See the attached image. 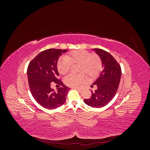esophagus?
Segmentation results:
<instances>
[{
  "instance_id": "34e87169",
  "label": "esophagus",
  "mask_w": 150,
  "mask_h": 150,
  "mask_svg": "<svg viewBox=\"0 0 150 150\" xmlns=\"http://www.w3.org/2000/svg\"><path fill=\"white\" fill-rule=\"evenodd\" d=\"M74 88V89H76V90H78V91H80V90H81L80 88Z\"/></svg>"
}]
</instances>
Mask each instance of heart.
<instances>
[{
  "label": "heart",
  "mask_w": 150,
  "mask_h": 150,
  "mask_svg": "<svg viewBox=\"0 0 150 150\" xmlns=\"http://www.w3.org/2000/svg\"><path fill=\"white\" fill-rule=\"evenodd\" d=\"M79 64V73L86 74L89 78L97 76L102 69V61L98 55L92 54L84 50H78L59 59L57 62L58 71L62 75L66 74L72 64ZM86 81V76L84 74H69L66 77L64 82L71 88H79Z\"/></svg>",
  "instance_id": "1"
}]
</instances>
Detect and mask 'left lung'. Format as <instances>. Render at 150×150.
Instances as JSON below:
<instances>
[{
    "label": "left lung",
    "instance_id": "1",
    "mask_svg": "<svg viewBox=\"0 0 150 150\" xmlns=\"http://www.w3.org/2000/svg\"><path fill=\"white\" fill-rule=\"evenodd\" d=\"M101 58L103 70L98 79L93 83L97 86L89 99H84V103L93 108H102L110 103L118 89L121 76L120 64L111 54L101 49H93Z\"/></svg>",
    "mask_w": 150,
    "mask_h": 150
}]
</instances>
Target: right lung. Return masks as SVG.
Here are the masks:
<instances>
[{
  "label": "right lung",
  "mask_w": 150,
  "mask_h": 150,
  "mask_svg": "<svg viewBox=\"0 0 150 150\" xmlns=\"http://www.w3.org/2000/svg\"><path fill=\"white\" fill-rule=\"evenodd\" d=\"M68 50L48 49L40 52L28 67V82L30 92L35 100L44 108L53 110L66 102L69 88L57 79V61L63 53ZM56 83L61 87L57 92L50 87Z\"/></svg>",
  "instance_id": "1"
}]
</instances>
